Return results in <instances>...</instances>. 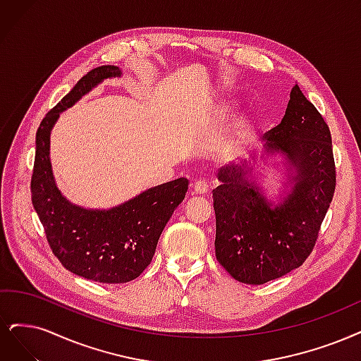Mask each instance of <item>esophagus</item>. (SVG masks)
Wrapping results in <instances>:
<instances>
[{"label": "esophagus", "instance_id": "esophagus-1", "mask_svg": "<svg viewBox=\"0 0 361 361\" xmlns=\"http://www.w3.org/2000/svg\"><path fill=\"white\" fill-rule=\"evenodd\" d=\"M208 190H209V185H208V183L204 181V180L196 181L195 185H193V193H195V195H207Z\"/></svg>", "mask_w": 361, "mask_h": 361}]
</instances>
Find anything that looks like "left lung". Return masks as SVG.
Listing matches in <instances>:
<instances>
[{"label":"left lung","instance_id":"obj_1","mask_svg":"<svg viewBox=\"0 0 361 361\" xmlns=\"http://www.w3.org/2000/svg\"><path fill=\"white\" fill-rule=\"evenodd\" d=\"M264 138L260 160L256 154L241 166L220 168L212 192L217 260L236 281L252 286L287 275L311 255L336 185L329 126L298 85L281 123ZM269 155L283 157L288 178L276 202L255 171Z\"/></svg>","mask_w":361,"mask_h":361}]
</instances>
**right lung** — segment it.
I'll return each instance as SVG.
<instances>
[{
    "instance_id": "right-lung-1",
    "label": "right lung",
    "mask_w": 361,
    "mask_h": 361,
    "mask_svg": "<svg viewBox=\"0 0 361 361\" xmlns=\"http://www.w3.org/2000/svg\"><path fill=\"white\" fill-rule=\"evenodd\" d=\"M113 77H122L114 65L89 71L46 114L37 130L31 180L32 205L55 256L65 269L104 284L128 283L142 274L154 256L160 233L189 189L188 178H177L109 209L75 205L58 189L50 162L51 129L62 111Z\"/></svg>"
}]
</instances>
